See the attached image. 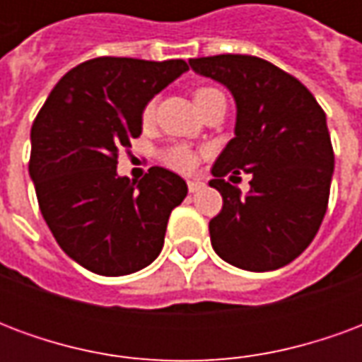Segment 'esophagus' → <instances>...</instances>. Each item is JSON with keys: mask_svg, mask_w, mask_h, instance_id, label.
<instances>
[{"mask_svg": "<svg viewBox=\"0 0 362 362\" xmlns=\"http://www.w3.org/2000/svg\"><path fill=\"white\" fill-rule=\"evenodd\" d=\"M205 184L202 180H188V189L194 194V192H199V189L204 188Z\"/></svg>", "mask_w": 362, "mask_h": 362, "instance_id": "1", "label": "esophagus"}]
</instances>
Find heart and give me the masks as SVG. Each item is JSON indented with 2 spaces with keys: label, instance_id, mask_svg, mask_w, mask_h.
I'll use <instances>...</instances> for the list:
<instances>
[{
  "label": "heart",
  "instance_id": "b5f03b06",
  "mask_svg": "<svg viewBox=\"0 0 362 362\" xmlns=\"http://www.w3.org/2000/svg\"><path fill=\"white\" fill-rule=\"evenodd\" d=\"M215 93H219L217 89H211V87H202V89L196 90V104H202L205 98H209ZM153 114H155V103L151 100L147 103V106L143 108V122H151L153 119ZM165 160L168 165L176 168V170H182V173H188L192 170L194 166H196V155L188 149V147H184V145H174L170 149L165 153Z\"/></svg>",
  "mask_w": 362,
  "mask_h": 362
}]
</instances>
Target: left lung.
Masks as SVG:
<instances>
[{"label":"left lung","mask_w":362,"mask_h":362,"mask_svg":"<svg viewBox=\"0 0 362 362\" xmlns=\"http://www.w3.org/2000/svg\"><path fill=\"white\" fill-rule=\"evenodd\" d=\"M236 103L235 137L211 168L223 209L209 221L213 250L246 272H273L298 258L326 215L334 149L326 114L293 75L256 56L189 59ZM252 174L242 196L228 181ZM229 174V180L224 176Z\"/></svg>","instance_id":"left-lung-1"}]
</instances>
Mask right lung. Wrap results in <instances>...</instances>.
<instances>
[{"instance_id":"add662e5","label":"right lung","mask_w":362,"mask_h":362,"mask_svg":"<svg viewBox=\"0 0 362 362\" xmlns=\"http://www.w3.org/2000/svg\"><path fill=\"white\" fill-rule=\"evenodd\" d=\"M188 71L184 59L95 58L67 71L30 129L28 174L46 225L69 258L98 275H129L163 250L188 186L151 166L118 176V153L141 135L143 108Z\"/></svg>"}]
</instances>
